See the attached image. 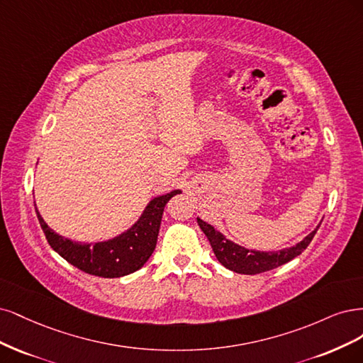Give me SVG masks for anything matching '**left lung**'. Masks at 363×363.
<instances>
[{"label": "left lung", "mask_w": 363, "mask_h": 363, "mask_svg": "<svg viewBox=\"0 0 363 363\" xmlns=\"http://www.w3.org/2000/svg\"><path fill=\"white\" fill-rule=\"evenodd\" d=\"M197 223L203 230L209 242H211V247L214 250V255L218 259V262L221 265H225L226 268H229V270L241 273V274H259L268 270H273V268H277L280 265L289 262L291 259H294L296 256H298L308 247L320 228L318 226L313 232H311L305 240L296 244L294 247H289L280 252H255L230 242L229 240H226L223 235H221L220 232H217L211 225L205 223V221L201 218H197Z\"/></svg>", "instance_id": "left-lung-1"}]
</instances>
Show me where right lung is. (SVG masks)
Returning a JSON list of instances; mask_svg holds the SVG:
<instances>
[{
  "instance_id": "1",
  "label": "right lung",
  "mask_w": 363,
  "mask_h": 363,
  "mask_svg": "<svg viewBox=\"0 0 363 363\" xmlns=\"http://www.w3.org/2000/svg\"><path fill=\"white\" fill-rule=\"evenodd\" d=\"M179 193V190H174L169 194L155 197L130 230L118 238L96 244H84L63 238L48 228L39 211L36 213L46 240L63 259L87 274L113 279L137 272L150 258L157 245L164 206L174 194Z\"/></svg>"
}]
</instances>
